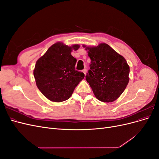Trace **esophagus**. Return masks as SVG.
Segmentation results:
<instances>
[{"mask_svg":"<svg viewBox=\"0 0 159 159\" xmlns=\"http://www.w3.org/2000/svg\"><path fill=\"white\" fill-rule=\"evenodd\" d=\"M82 71L84 72V74L85 75V74H86V72H87V69H86V68H84V69L82 70Z\"/></svg>","mask_w":159,"mask_h":159,"instance_id":"esophagus-1","label":"esophagus"}]
</instances>
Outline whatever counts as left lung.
Wrapping results in <instances>:
<instances>
[{"instance_id": "1", "label": "left lung", "mask_w": 159, "mask_h": 159, "mask_svg": "<svg viewBox=\"0 0 159 159\" xmlns=\"http://www.w3.org/2000/svg\"><path fill=\"white\" fill-rule=\"evenodd\" d=\"M85 50L91 59L86 81L98 99L106 103L114 102L129 83L130 69L127 61L105 43L97 47H86Z\"/></svg>"}]
</instances>
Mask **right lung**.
Wrapping results in <instances>:
<instances>
[{
	"label": "right lung",
	"instance_id": "right-lung-1",
	"mask_svg": "<svg viewBox=\"0 0 159 159\" xmlns=\"http://www.w3.org/2000/svg\"><path fill=\"white\" fill-rule=\"evenodd\" d=\"M60 42L50 47L38 59L34 70L38 88L52 102H61L68 99L80 81L84 78L83 72L75 70L76 59L71 55L72 49Z\"/></svg>",
	"mask_w": 159,
	"mask_h": 159
}]
</instances>
